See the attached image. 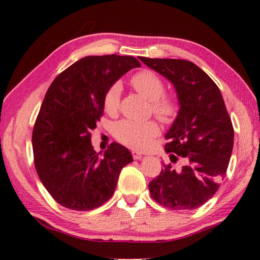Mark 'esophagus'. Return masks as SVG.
<instances>
[{"instance_id":"34e87169","label":"esophagus","mask_w":260,"mask_h":260,"mask_svg":"<svg viewBox=\"0 0 260 260\" xmlns=\"http://www.w3.org/2000/svg\"><path fill=\"white\" fill-rule=\"evenodd\" d=\"M132 155H133V159H135V160H140V159L143 158V154L139 152V151H136V150L132 151Z\"/></svg>"}]
</instances>
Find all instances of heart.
Segmentation results:
<instances>
[{
	"label": "heart",
	"instance_id": "obj_1",
	"mask_svg": "<svg viewBox=\"0 0 260 260\" xmlns=\"http://www.w3.org/2000/svg\"><path fill=\"white\" fill-rule=\"evenodd\" d=\"M131 85L136 92L151 102V111L162 122H172L178 114V102L173 95L165 93V83L152 70L144 69L131 77ZM121 88L114 84L108 88L103 98V108L108 114L114 115L119 108ZM115 138L120 143L133 149H145L159 134L158 124L153 120L136 122L121 120L114 129Z\"/></svg>",
	"mask_w": 260,
	"mask_h": 260
}]
</instances>
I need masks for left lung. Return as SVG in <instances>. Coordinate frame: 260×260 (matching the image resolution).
Instances as JSON below:
<instances>
[{
	"label": "left lung",
	"instance_id": "8db88e82",
	"mask_svg": "<svg viewBox=\"0 0 260 260\" xmlns=\"http://www.w3.org/2000/svg\"><path fill=\"white\" fill-rule=\"evenodd\" d=\"M148 67L173 83L179 111L166 134L171 161L149 183L154 201L174 210L199 208L215 194L226 175L234 129L219 88L204 70L182 59L139 56Z\"/></svg>",
	"mask_w": 260,
	"mask_h": 260
}]
</instances>
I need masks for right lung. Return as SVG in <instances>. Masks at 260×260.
<instances>
[{
    "label": "right lung",
    "mask_w": 260,
    "mask_h": 260,
    "mask_svg": "<svg viewBox=\"0 0 260 260\" xmlns=\"http://www.w3.org/2000/svg\"><path fill=\"white\" fill-rule=\"evenodd\" d=\"M140 66L134 56H85L50 85L31 141L37 175L59 205L78 211L98 208L114 194L122 167L133 161L116 142L96 153L91 131L103 115L108 88Z\"/></svg>",
    "instance_id": "1"
}]
</instances>
